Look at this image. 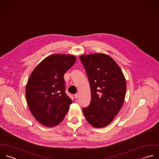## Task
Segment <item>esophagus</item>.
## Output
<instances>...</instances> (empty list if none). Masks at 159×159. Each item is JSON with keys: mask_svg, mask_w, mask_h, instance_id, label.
Instances as JSON below:
<instances>
[{"mask_svg": "<svg viewBox=\"0 0 159 159\" xmlns=\"http://www.w3.org/2000/svg\"><path fill=\"white\" fill-rule=\"evenodd\" d=\"M75 99H78L79 98V94H76L75 95Z\"/></svg>", "mask_w": 159, "mask_h": 159, "instance_id": "34e87169", "label": "esophagus"}]
</instances>
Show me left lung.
<instances>
[{"label": "left lung", "instance_id": "obj_1", "mask_svg": "<svg viewBox=\"0 0 159 159\" xmlns=\"http://www.w3.org/2000/svg\"><path fill=\"white\" fill-rule=\"evenodd\" d=\"M80 58L86 70L91 93L89 106L83 108L88 122L103 128L114 119L123 104L126 83L120 66L109 55H83Z\"/></svg>", "mask_w": 159, "mask_h": 159}]
</instances>
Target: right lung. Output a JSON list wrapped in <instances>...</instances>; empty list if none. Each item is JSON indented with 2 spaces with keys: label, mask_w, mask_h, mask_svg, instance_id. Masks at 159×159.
I'll list each match as a JSON object with an SVG mask.
<instances>
[{
  "label": "right lung",
  "mask_w": 159,
  "mask_h": 159,
  "mask_svg": "<svg viewBox=\"0 0 159 159\" xmlns=\"http://www.w3.org/2000/svg\"><path fill=\"white\" fill-rule=\"evenodd\" d=\"M76 60L73 55L53 54L31 73L26 86V99L32 115L41 125L55 126L67 113L72 101L65 93L63 76Z\"/></svg>",
  "instance_id": "right-lung-1"
}]
</instances>
